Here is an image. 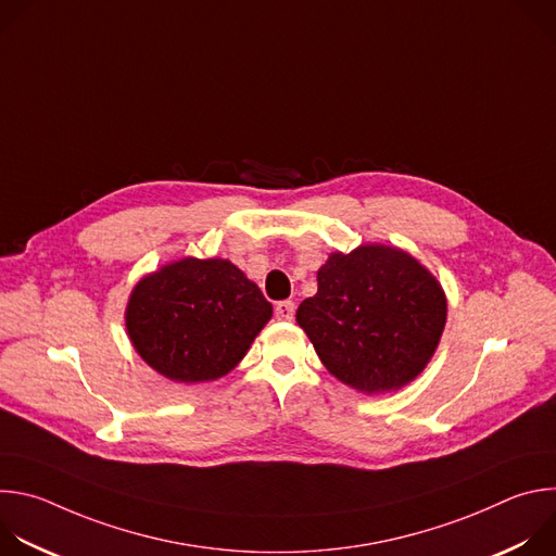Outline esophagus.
Wrapping results in <instances>:
<instances>
[{
    "mask_svg": "<svg viewBox=\"0 0 556 556\" xmlns=\"http://www.w3.org/2000/svg\"><path fill=\"white\" fill-rule=\"evenodd\" d=\"M275 316L279 321H292L294 319V303L292 301H279L275 307Z\"/></svg>",
    "mask_w": 556,
    "mask_h": 556,
    "instance_id": "esophagus-1",
    "label": "esophagus"
}]
</instances>
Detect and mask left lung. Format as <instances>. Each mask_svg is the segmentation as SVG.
Wrapping results in <instances>:
<instances>
[{"label":"left lung","mask_w":556,"mask_h":556,"mask_svg":"<svg viewBox=\"0 0 556 556\" xmlns=\"http://www.w3.org/2000/svg\"><path fill=\"white\" fill-rule=\"evenodd\" d=\"M319 290L296 309L326 369L363 393L395 391L431 361L446 296L409 253L365 244L332 253L316 273Z\"/></svg>","instance_id":"left-lung-1"}]
</instances>
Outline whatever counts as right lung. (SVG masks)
I'll return each mask as SVG.
<instances>
[{"label": "right lung", "mask_w": 556, "mask_h": 556, "mask_svg": "<svg viewBox=\"0 0 556 556\" xmlns=\"http://www.w3.org/2000/svg\"><path fill=\"white\" fill-rule=\"evenodd\" d=\"M273 305L228 260L185 257L142 277L125 326L140 358L176 382H206L240 363Z\"/></svg>", "instance_id": "add662e5"}]
</instances>
